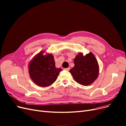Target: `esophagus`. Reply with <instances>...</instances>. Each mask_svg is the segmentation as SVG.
<instances>
[{"mask_svg": "<svg viewBox=\"0 0 126 126\" xmlns=\"http://www.w3.org/2000/svg\"><path fill=\"white\" fill-rule=\"evenodd\" d=\"M64 70H67V71H69V69H70V68H69V67H68V68H64Z\"/></svg>", "mask_w": 126, "mask_h": 126, "instance_id": "obj_1", "label": "esophagus"}]
</instances>
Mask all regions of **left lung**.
Segmentation results:
<instances>
[{
    "label": "left lung",
    "instance_id": "left-lung-1",
    "mask_svg": "<svg viewBox=\"0 0 126 126\" xmlns=\"http://www.w3.org/2000/svg\"><path fill=\"white\" fill-rule=\"evenodd\" d=\"M74 61L75 66L69 72L77 82L82 85H89L97 78L99 66L92 52L85 56L79 53Z\"/></svg>",
    "mask_w": 126,
    "mask_h": 126
}]
</instances>
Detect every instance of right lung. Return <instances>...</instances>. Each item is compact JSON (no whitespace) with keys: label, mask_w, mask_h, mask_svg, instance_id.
<instances>
[{"label":"right lung","mask_w":126,"mask_h":126,"mask_svg":"<svg viewBox=\"0 0 126 126\" xmlns=\"http://www.w3.org/2000/svg\"><path fill=\"white\" fill-rule=\"evenodd\" d=\"M40 52L29 65V73L34 82L42 87L51 85L56 81L62 69L55 67V62L51 54L45 56Z\"/></svg>","instance_id":"1"}]
</instances>
